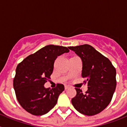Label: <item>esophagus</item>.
Masks as SVG:
<instances>
[{
	"label": "esophagus",
	"instance_id": "esophagus-1",
	"mask_svg": "<svg viewBox=\"0 0 127 127\" xmlns=\"http://www.w3.org/2000/svg\"><path fill=\"white\" fill-rule=\"evenodd\" d=\"M69 88V87L68 86H65V90H68Z\"/></svg>",
	"mask_w": 127,
	"mask_h": 127
}]
</instances>
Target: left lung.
I'll return each instance as SVG.
<instances>
[{
  "mask_svg": "<svg viewBox=\"0 0 127 127\" xmlns=\"http://www.w3.org/2000/svg\"><path fill=\"white\" fill-rule=\"evenodd\" d=\"M81 59L83 78L88 84L83 94L76 88V97L71 100L77 111L93 116L102 111L109 104L116 89V69L108 58L88 44L69 47Z\"/></svg>",
  "mask_w": 127,
  "mask_h": 127,
  "instance_id": "obj_1",
  "label": "left lung"
}]
</instances>
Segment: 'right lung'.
Returning a JSON list of instances; mask_svg holds the SVG:
<instances>
[{
    "instance_id": "obj_1",
    "label": "right lung",
    "mask_w": 127,
    "mask_h": 127,
    "mask_svg": "<svg viewBox=\"0 0 127 127\" xmlns=\"http://www.w3.org/2000/svg\"><path fill=\"white\" fill-rule=\"evenodd\" d=\"M69 52L66 47L48 45L18 65L13 86L18 101L25 111L41 116L55 107L64 86L58 84L56 88L51 89L44 85L50 79L57 57Z\"/></svg>"
}]
</instances>
